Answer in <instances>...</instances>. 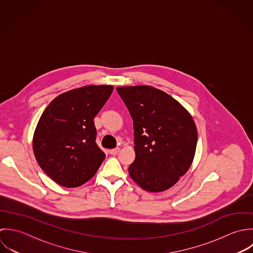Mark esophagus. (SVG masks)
Wrapping results in <instances>:
<instances>
[{
  "instance_id": "34e87169",
  "label": "esophagus",
  "mask_w": 253,
  "mask_h": 253,
  "mask_svg": "<svg viewBox=\"0 0 253 253\" xmlns=\"http://www.w3.org/2000/svg\"><path fill=\"white\" fill-rule=\"evenodd\" d=\"M120 151V149L119 148H116V149H113V150H110L109 151V153L111 154V155H115V154H117L118 152Z\"/></svg>"
}]
</instances>
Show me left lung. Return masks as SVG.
Segmentation results:
<instances>
[{
  "instance_id": "1",
  "label": "left lung",
  "mask_w": 253,
  "mask_h": 253,
  "mask_svg": "<svg viewBox=\"0 0 253 253\" xmlns=\"http://www.w3.org/2000/svg\"><path fill=\"white\" fill-rule=\"evenodd\" d=\"M134 125L136 158L131 178L144 190L162 192L189 170L198 131L191 114L168 94L150 86L117 87Z\"/></svg>"
}]
</instances>
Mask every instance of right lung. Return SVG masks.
Masks as SVG:
<instances>
[{"label": "right lung", "mask_w": 253, "mask_h": 253, "mask_svg": "<svg viewBox=\"0 0 253 253\" xmlns=\"http://www.w3.org/2000/svg\"><path fill=\"white\" fill-rule=\"evenodd\" d=\"M113 87L85 86L57 96L37 124L33 151L43 171L55 183L76 188L98 171L105 154L96 143L94 118Z\"/></svg>", "instance_id": "add662e5"}]
</instances>
